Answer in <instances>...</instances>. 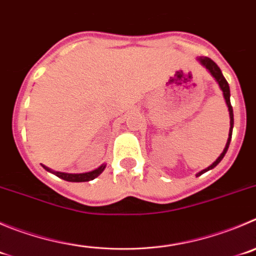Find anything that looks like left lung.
Here are the masks:
<instances>
[{
	"instance_id": "obj_1",
	"label": "left lung",
	"mask_w": 256,
	"mask_h": 256,
	"mask_svg": "<svg viewBox=\"0 0 256 256\" xmlns=\"http://www.w3.org/2000/svg\"><path fill=\"white\" fill-rule=\"evenodd\" d=\"M198 63L200 64L202 66H204V68L207 69V72H208L210 74H211L212 77L214 78V80L217 82V84H218L220 90H222V94H224V98H225V102L226 104H228V114H230V131H228V142H226V146L225 149H224V152L220 154V156L217 158L216 160L214 162V163L211 164L210 166H207L206 169H204V170H200V173H197L196 176H202L204 173H206V172L211 170V169H214V166H217V164L220 163V162L224 159V156H225V154L228 152V145H230V142H231V136H232V128H234V111H232V106H231V102H230V87H228V80H225V77H224V74H222L221 69L218 68V66H217L216 63H214L212 59L207 58V56H200V58H197Z\"/></svg>"
}]
</instances>
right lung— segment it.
<instances>
[{
	"mask_svg": "<svg viewBox=\"0 0 256 256\" xmlns=\"http://www.w3.org/2000/svg\"><path fill=\"white\" fill-rule=\"evenodd\" d=\"M44 166L45 170L50 172V173H52V174H56V176L64 179V180H66V182H88V180H92V179L97 178V176H98L104 170V168H106V164H102V166H100L97 169L87 172V173H63V172L52 170V169L48 168V166Z\"/></svg>",
	"mask_w": 256,
	"mask_h": 256,
	"instance_id": "obj_1",
	"label": "right lung"
}]
</instances>
